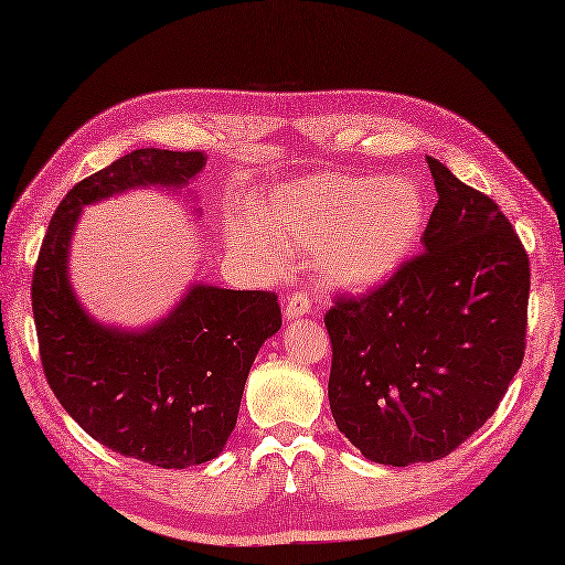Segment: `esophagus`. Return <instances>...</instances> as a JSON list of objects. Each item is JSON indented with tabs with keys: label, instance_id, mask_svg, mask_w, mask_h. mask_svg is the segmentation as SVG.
<instances>
[{
	"label": "esophagus",
	"instance_id": "34e87169",
	"mask_svg": "<svg viewBox=\"0 0 565 565\" xmlns=\"http://www.w3.org/2000/svg\"><path fill=\"white\" fill-rule=\"evenodd\" d=\"M310 310H313V301H310L308 291H294L286 296V318H303Z\"/></svg>",
	"mask_w": 565,
	"mask_h": 565
}]
</instances>
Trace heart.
<instances>
[{
  "instance_id": "obj_1",
  "label": "heart",
  "mask_w": 565,
  "mask_h": 565,
  "mask_svg": "<svg viewBox=\"0 0 565 565\" xmlns=\"http://www.w3.org/2000/svg\"><path fill=\"white\" fill-rule=\"evenodd\" d=\"M425 196L405 177L316 174L262 196L249 221L233 218V247L267 259L279 249H316L328 281L374 286L401 267L425 227Z\"/></svg>"
}]
</instances>
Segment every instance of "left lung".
<instances>
[{
    "mask_svg": "<svg viewBox=\"0 0 565 565\" xmlns=\"http://www.w3.org/2000/svg\"><path fill=\"white\" fill-rule=\"evenodd\" d=\"M423 252L364 296H334V425L366 459L437 461L495 413L524 359L530 257L483 191L427 158Z\"/></svg>",
    "mask_w": 565,
    "mask_h": 565,
    "instance_id": "1",
    "label": "left lung"
}]
</instances>
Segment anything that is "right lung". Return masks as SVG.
Returning a JSON list of instances; mask_svg holds the SVG:
<instances>
[{"label":"right lung","instance_id":"add662e5","mask_svg":"<svg viewBox=\"0 0 565 565\" xmlns=\"http://www.w3.org/2000/svg\"><path fill=\"white\" fill-rule=\"evenodd\" d=\"M206 167L199 150H134L67 191L33 269L31 303L47 386L104 447L160 468L218 456L235 429L249 366L281 328L271 291L196 284L158 326L104 328L72 294L67 249L82 206L134 186H184Z\"/></svg>","mask_w":565,"mask_h":565}]
</instances>
